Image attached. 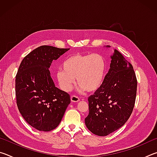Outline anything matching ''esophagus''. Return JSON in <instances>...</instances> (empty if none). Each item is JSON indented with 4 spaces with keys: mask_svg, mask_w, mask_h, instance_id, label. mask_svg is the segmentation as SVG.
<instances>
[{
    "mask_svg": "<svg viewBox=\"0 0 157 157\" xmlns=\"http://www.w3.org/2000/svg\"><path fill=\"white\" fill-rule=\"evenodd\" d=\"M71 100L72 102H78L80 100H79V98L78 96H76V95H72V96L71 97Z\"/></svg>",
    "mask_w": 157,
    "mask_h": 157,
    "instance_id": "obj_1",
    "label": "esophagus"
}]
</instances>
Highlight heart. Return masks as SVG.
I'll return each instance as SVG.
<instances>
[{
	"label": "heart",
	"instance_id": "heart-1",
	"mask_svg": "<svg viewBox=\"0 0 157 157\" xmlns=\"http://www.w3.org/2000/svg\"><path fill=\"white\" fill-rule=\"evenodd\" d=\"M107 71V61L102 55L76 53L63 61L56 78L61 89L66 92L72 89L75 78L80 91L94 92L102 86Z\"/></svg>",
	"mask_w": 157,
	"mask_h": 157
}]
</instances>
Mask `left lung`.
Instances as JSON below:
<instances>
[{
  "label": "left lung",
  "mask_w": 157,
  "mask_h": 157,
  "mask_svg": "<svg viewBox=\"0 0 157 157\" xmlns=\"http://www.w3.org/2000/svg\"><path fill=\"white\" fill-rule=\"evenodd\" d=\"M109 48V46H107ZM102 86L89 96L85 124L93 134L107 136L126 123L136 100L137 79L132 65L114 50Z\"/></svg>",
  "instance_id": "1"
}]
</instances>
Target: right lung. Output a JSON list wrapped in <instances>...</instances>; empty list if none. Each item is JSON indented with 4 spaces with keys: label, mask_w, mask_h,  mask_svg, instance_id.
Masks as SVG:
<instances>
[{
    "label": "right lung",
    "mask_w": 157,
    "mask_h": 157,
    "mask_svg": "<svg viewBox=\"0 0 157 157\" xmlns=\"http://www.w3.org/2000/svg\"><path fill=\"white\" fill-rule=\"evenodd\" d=\"M69 48L41 46L23 58L16 75L17 104L27 123L39 131L49 132L59 125L70 95L55 86L49 68Z\"/></svg>",
    "instance_id": "obj_1"
}]
</instances>
